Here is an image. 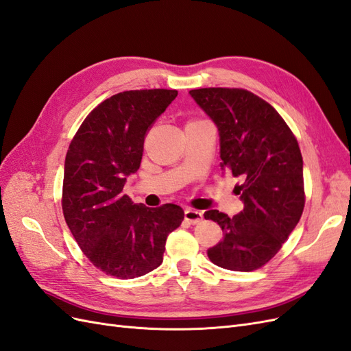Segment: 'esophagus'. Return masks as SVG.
Instances as JSON below:
<instances>
[{
	"label": "esophagus",
	"instance_id": "esophagus-1",
	"mask_svg": "<svg viewBox=\"0 0 351 351\" xmlns=\"http://www.w3.org/2000/svg\"><path fill=\"white\" fill-rule=\"evenodd\" d=\"M184 219L189 221L190 224H199V222L204 219V214L200 210H195L192 208H187L184 210Z\"/></svg>",
	"mask_w": 351,
	"mask_h": 351
}]
</instances>
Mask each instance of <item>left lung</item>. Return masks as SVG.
I'll return each instance as SVG.
<instances>
[{"instance_id": "left-lung-1", "label": "left lung", "mask_w": 351, "mask_h": 351, "mask_svg": "<svg viewBox=\"0 0 351 351\" xmlns=\"http://www.w3.org/2000/svg\"><path fill=\"white\" fill-rule=\"evenodd\" d=\"M190 95L218 127L221 167L240 180L236 190L244 204L232 218L217 209L205 212L224 236L208 249V258L230 271L259 269L278 253L303 214L299 143L278 111L246 89L202 88Z\"/></svg>"}]
</instances>
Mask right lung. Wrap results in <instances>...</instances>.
<instances>
[{"mask_svg":"<svg viewBox=\"0 0 351 351\" xmlns=\"http://www.w3.org/2000/svg\"><path fill=\"white\" fill-rule=\"evenodd\" d=\"M176 97V89L112 95L88 114L69 146L62 214L82 252L111 277L129 280L158 268L168 234L184 219L182 206L147 208L123 192L141 167L147 132Z\"/></svg>","mask_w":351,"mask_h":351,"instance_id":"obj_1","label":"right lung"}]
</instances>
